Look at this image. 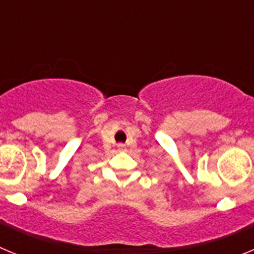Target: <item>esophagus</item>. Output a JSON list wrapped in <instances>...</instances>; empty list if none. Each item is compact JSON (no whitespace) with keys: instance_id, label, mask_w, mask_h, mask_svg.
<instances>
[{"instance_id":"esophagus-1","label":"esophagus","mask_w":254,"mask_h":254,"mask_svg":"<svg viewBox=\"0 0 254 254\" xmlns=\"http://www.w3.org/2000/svg\"><path fill=\"white\" fill-rule=\"evenodd\" d=\"M117 147H118V150H125L126 149V146L123 145V143H118V145H117Z\"/></svg>"}]
</instances>
